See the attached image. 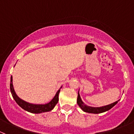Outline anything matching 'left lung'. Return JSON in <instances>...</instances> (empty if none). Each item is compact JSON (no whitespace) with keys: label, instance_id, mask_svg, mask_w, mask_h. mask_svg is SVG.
Segmentation results:
<instances>
[{"label":"left lung","instance_id":"8db88e82","mask_svg":"<svg viewBox=\"0 0 134 134\" xmlns=\"http://www.w3.org/2000/svg\"><path fill=\"white\" fill-rule=\"evenodd\" d=\"M119 101V100H118ZM118 101L116 102L113 103V104H109V105H105V106L100 107V108H93V107H90L88 106V105H85L84 104L83 101H82L81 98L80 97V95H79V92H78V95H77V103L79 105V106L81 108V109L83 111L86 113H94V114H98V113H102L105 111H108V110L111 109L113 107H114V105L118 103Z\"/></svg>","mask_w":134,"mask_h":134}]
</instances>
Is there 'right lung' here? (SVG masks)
<instances>
[{"label": "right lung", "mask_w": 134, "mask_h": 134, "mask_svg": "<svg viewBox=\"0 0 134 134\" xmlns=\"http://www.w3.org/2000/svg\"><path fill=\"white\" fill-rule=\"evenodd\" d=\"M10 90H11V94H12L13 98H14V100L16 101V102L21 108H23V109L25 110L26 111H29V112L32 113H36V114L44 112H48V111H51L53 109L55 108L56 104H57L58 102V94H59L60 91V89L58 90V91L57 92V93H56L54 98H53L49 103H48V104H32L23 100L21 99L20 98H19L17 96L15 92H14V88H13L12 76H11V77Z\"/></svg>", "instance_id": "1"}]
</instances>
